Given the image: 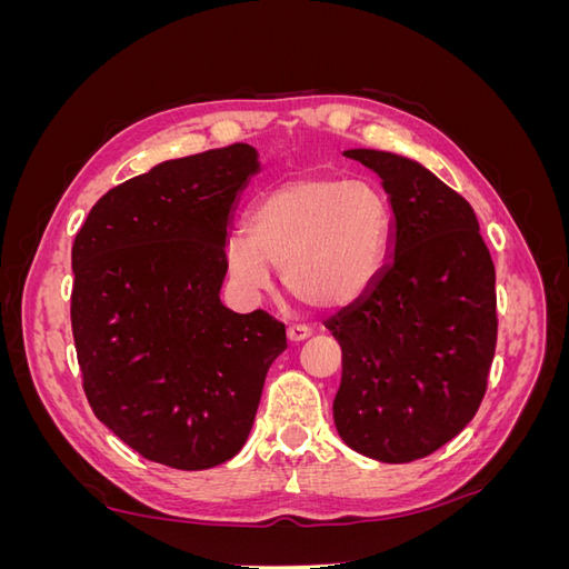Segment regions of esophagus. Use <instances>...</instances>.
<instances>
[{"label": "esophagus", "instance_id": "34e87169", "mask_svg": "<svg viewBox=\"0 0 569 569\" xmlns=\"http://www.w3.org/2000/svg\"><path fill=\"white\" fill-rule=\"evenodd\" d=\"M311 335H313V330H311V327H306V325H289L287 327V339L295 341V343L308 339Z\"/></svg>", "mask_w": 569, "mask_h": 569}]
</instances>
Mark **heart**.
Wrapping results in <instances>:
<instances>
[{
  "mask_svg": "<svg viewBox=\"0 0 569 569\" xmlns=\"http://www.w3.org/2000/svg\"><path fill=\"white\" fill-rule=\"evenodd\" d=\"M389 237L391 206L382 189L341 176H303L253 203L247 234L228 237L222 261L247 295L266 291L274 268L297 301L339 311L380 278Z\"/></svg>",
  "mask_w": 569,
  "mask_h": 569,
  "instance_id": "heart-1",
  "label": "heart"
}]
</instances>
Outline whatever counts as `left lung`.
<instances>
[{"label": "left lung", "instance_id": "left-lung-1", "mask_svg": "<svg viewBox=\"0 0 569 569\" xmlns=\"http://www.w3.org/2000/svg\"><path fill=\"white\" fill-rule=\"evenodd\" d=\"M391 203L389 261L363 299L325 322L341 347L335 425L380 462H410L460 435L496 351V270L472 206L422 163L349 149Z\"/></svg>", "mask_w": 569, "mask_h": 569}]
</instances>
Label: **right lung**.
<instances>
[{"mask_svg": "<svg viewBox=\"0 0 569 569\" xmlns=\"http://www.w3.org/2000/svg\"><path fill=\"white\" fill-rule=\"evenodd\" d=\"M258 151L163 161L101 197L73 242L71 322L82 389L147 460L209 470L242 449L284 325L220 301L222 249Z\"/></svg>", "mask_w": 569, "mask_h": 569, "instance_id": "1", "label": "right lung"}]
</instances>
